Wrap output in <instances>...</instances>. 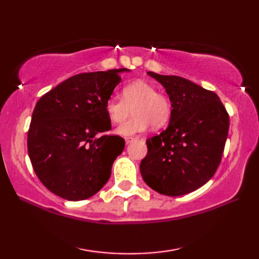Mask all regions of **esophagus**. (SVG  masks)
Returning a JSON list of instances; mask_svg holds the SVG:
<instances>
[{"label": "esophagus", "mask_w": 259, "mask_h": 259, "mask_svg": "<svg viewBox=\"0 0 259 259\" xmlns=\"http://www.w3.org/2000/svg\"><path fill=\"white\" fill-rule=\"evenodd\" d=\"M125 144L128 145V144H130V142H133L134 140H135V138H133V137H125Z\"/></svg>", "instance_id": "34e87169"}]
</instances>
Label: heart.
<instances>
[{"label": "heart", "mask_w": 259, "mask_h": 259, "mask_svg": "<svg viewBox=\"0 0 259 259\" xmlns=\"http://www.w3.org/2000/svg\"><path fill=\"white\" fill-rule=\"evenodd\" d=\"M135 115L118 128L122 136H135L144 133L152 124L153 128L166 125L172 113L169 99L158 93L156 87L144 80L134 81L122 89V98L110 97L104 104V110L113 123H121L131 113Z\"/></svg>", "instance_id": "heart-1"}]
</instances>
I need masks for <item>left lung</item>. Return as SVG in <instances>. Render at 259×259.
I'll use <instances>...</instances> for the list:
<instances>
[{
    "label": "left lung",
    "instance_id": "1",
    "mask_svg": "<svg viewBox=\"0 0 259 259\" xmlns=\"http://www.w3.org/2000/svg\"><path fill=\"white\" fill-rule=\"evenodd\" d=\"M148 74L164 87L172 113L168 128L147 139L141 176L161 195L189 194L216 172L228 136L229 115L214 92L181 76Z\"/></svg>",
    "mask_w": 259,
    "mask_h": 259
}]
</instances>
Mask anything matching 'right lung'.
Here are the masks:
<instances>
[{
  "label": "right lung",
  "instance_id": "add662e5",
  "mask_svg": "<svg viewBox=\"0 0 259 259\" xmlns=\"http://www.w3.org/2000/svg\"><path fill=\"white\" fill-rule=\"evenodd\" d=\"M114 69L75 74L42 96L33 110L27 151L37 178L54 195L88 199L107 184L113 161L124 149L104 110L121 81Z\"/></svg>",
  "mask_w": 259,
  "mask_h": 259
}]
</instances>
